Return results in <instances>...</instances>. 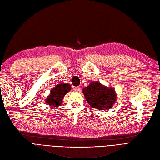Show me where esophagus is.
<instances>
[{
    "label": "esophagus",
    "mask_w": 160,
    "mask_h": 160,
    "mask_svg": "<svg viewBox=\"0 0 160 160\" xmlns=\"http://www.w3.org/2000/svg\"><path fill=\"white\" fill-rule=\"evenodd\" d=\"M74 90H75L76 92H79V91H80V90H81V88H80L79 86H77V87L74 88Z\"/></svg>",
    "instance_id": "1"
}]
</instances>
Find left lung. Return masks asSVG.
Here are the masks:
<instances>
[{
    "label": "left lung",
    "instance_id": "left-lung-1",
    "mask_svg": "<svg viewBox=\"0 0 160 160\" xmlns=\"http://www.w3.org/2000/svg\"><path fill=\"white\" fill-rule=\"evenodd\" d=\"M88 103L97 109H107L112 107L116 100V94L113 88H109L98 83L92 82L83 90Z\"/></svg>",
    "mask_w": 160,
    "mask_h": 160
}]
</instances>
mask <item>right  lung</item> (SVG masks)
<instances>
[{
  "label": "right lung",
  "mask_w": 160,
  "mask_h": 160,
  "mask_svg": "<svg viewBox=\"0 0 160 160\" xmlns=\"http://www.w3.org/2000/svg\"><path fill=\"white\" fill-rule=\"evenodd\" d=\"M71 89V87L69 84L63 83L59 84L51 90V94L46 99V102L48 105L53 106V107H58L62 104L63 98L64 95L68 92Z\"/></svg>",
  "instance_id": "obj_1"
}]
</instances>
